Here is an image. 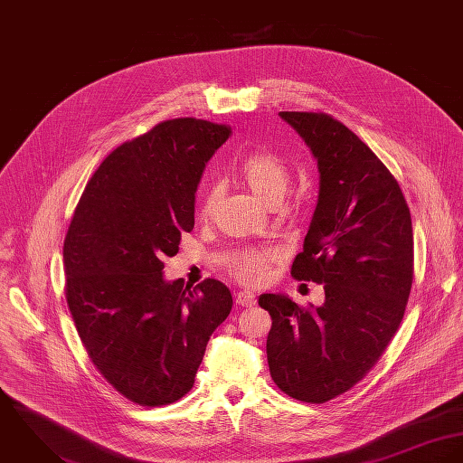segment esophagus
Returning a JSON list of instances; mask_svg holds the SVG:
<instances>
[{
    "mask_svg": "<svg viewBox=\"0 0 463 463\" xmlns=\"http://www.w3.org/2000/svg\"><path fill=\"white\" fill-rule=\"evenodd\" d=\"M236 304L241 307H254L256 306V297L250 291H240L236 295Z\"/></svg>",
    "mask_w": 463,
    "mask_h": 463,
    "instance_id": "obj_1",
    "label": "esophagus"
}]
</instances>
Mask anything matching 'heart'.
<instances>
[{"label": "heart", "mask_w": 463, "mask_h": 463, "mask_svg": "<svg viewBox=\"0 0 463 463\" xmlns=\"http://www.w3.org/2000/svg\"><path fill=\"white\" fill-rule=\"evenodd\" d=\"M238 170L260 201H264L268 206L280 203L289 183V170L280 157L269 151H252L241 159ZM218 194L220 190L216 184L207 186L201 201L203 214L211 213L218 199ZM275 259L277 252L271 249L247 250L234 260L232 273L245 284L260 286L269 279V266L275 262Z\"/></svg>", "instance_id": "b5f03b06"}]
</instances>
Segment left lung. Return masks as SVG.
<instances>
[{"label": "left lung", "mask_w": 463, "mask_h": 463, "mask_svg": "<svg viewBox=\"0 0 463 463\" xmlns=\"http://www.w3.org/2000/svg\"><path fill=\"white\" fill-rule=\"evenodd\" d=\"M319 172L297 280L325 284L319 307L260 295L271 316L269 374L288 396L325 403L350 391L394 337L411 295L413 234L398 181L345 124L325 113L280 111Z\"/></svg>", "instance_id": "left-lung-1"}]
</instances>
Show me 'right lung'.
Masks as SVG:
<instances>
[{
	"label": "right lung",
	"instance_id": "1",
	"mask_svg": "<svg viewBox=\"0 0 463 463\" xmlns=\"http://www.w3.org/2000/svg\"><path fill=\"white\" fill-rule=\"evenodd\" d=\"M227 126L174 118L106 156L63 241L65 297L80 339L129 402L161 407L195 382L207 341L232 308L227 286L163 277L195 225V192Z\"/></svg>",
	"mask_w": 463,
	"mask_h": 463
}]
</instances>
